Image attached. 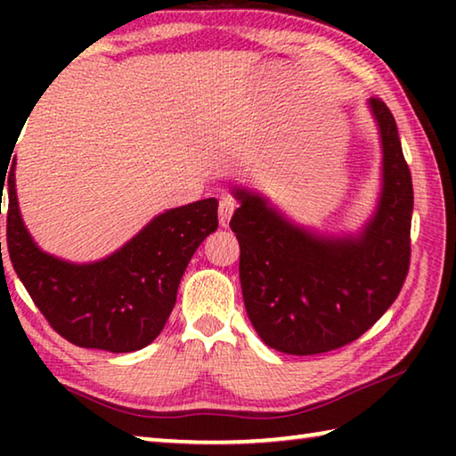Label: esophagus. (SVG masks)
Wrapping results in <instances>:
<instances>
[{
  "instance_id": "obj_1",
  "label": "esophagus",
  "mask_w": 456,
  "mask_h": 456,
  "mask_svg": "<svg viewBox=\"0 0 456 456\" xmlns=\"http://www.w3.org/2000/svg\"><path fill=\"white\" fill-rule=\"evenodd\" d=\"M235 200L233 199H223L219 203V225L221 227H229V221L233 217L235 211Z\"/></svg>"
}]
</instances>
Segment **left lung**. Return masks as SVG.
Here are the masks:
<instances>
[{
    "label": "left lung",
    "instance_id": "obj_1",
    "mask_svg": "<svg viewBox=\"0 0 456 456\" xmlns=\"http://www.w3.org/2000/svg\"><path fill=\"white\" fill-rule=\"evenodd\" d=\"M382 149L376 209L354 233L297 225L265 195L233 187L239 207L243 302L259 338L293 356L323 354L358 339L395 304L411 264L412 179L396 120L370 98Z\"/></svg>",
    "mask_w": 456,
    "mask_h": 456
}]
</instances>
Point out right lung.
<instances>
[{
    "label": "right lung",
    "instance_id": "1",
    "mask_svg": "<svg viewBox=\"0 0 456 456\" xmlns=\"http://www.w3.org/2000/svg\"><path fill=\"white\" fill-rule=\"evenodd\" d=\"M10 167V175L0 171L7 253L37 310L80 348L125 354L149 346L173 312L192 253L217 231V199L160 213L108 257L74 264L45 253L29 235L15 192V159Z\"/></svg>",
    "mask_w": 456,
    "mask_h": 456
}]
</instances>
